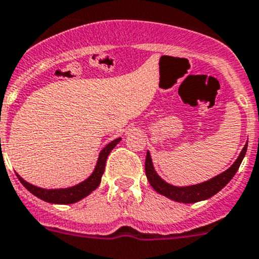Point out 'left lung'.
Segmentation results:
<instances>
[{"mask_svg": "<svg viewBox=\"0 0 259 259\" xmlns=\"http://www.w3.org/2000/svg\"><path fill=\"white\" fill-rule=\"evenodd\" d=\"M247 147L248 143L244 145L238 159L235 160L234 164L229 169H227L222 175L217 176V177L211 178V180L206 181V182L199 183V185L188 186V187H175V186L168 185L167 182H164L155 173L152 164V159H150L149 152L147 153V158H145V175H147L150 186L158 193L168 197V199L175 200L177 202H183V204H192V202L202 201V200L210 199L211 196H214L215 193H218L223 187H225L228 185V182L234 177L240 163H242L243 158H244L245 152H247Z\"/></svg>", "mask_w": 259, "mask_h": 259, "instance_id": "1", "label": "left lung"}]
</instances>
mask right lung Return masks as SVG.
Returning <instances> with one entry per match:
<instances>
[{
    "label": "right lung",
    "mask_w": 259,
    "mask_h": 259,
    "mask_svg": "<svg viewBox=\"0 0 259 259\" xmlns=\"http://www.w3.org/2000/svg\"><path fill=\"white\" fill-rule=\"evenodd\" d=\"M119 142L120 138H117V139L109 143V144L101 150L94 173H92L86 181H83V182L79 183V185L74 186V187L60 188V190H44V188H39L36 187V186L30 185L26 181L22 180L19 175H17V178H19L20 182L24 185L25 188H27L32 195H35V196L39 197V199L44 200V201L52 202V204H73V202H77L79 201V200L83 199V197H86L87 195H90L92 191L96 190V188L99 187L100 182H101V177L102 175H104L105 165H106L107 155L110 154V152L114 149L115 145Z\"/></svg>",
    "instance_id": "add662e5"
}]
</instances>
